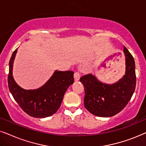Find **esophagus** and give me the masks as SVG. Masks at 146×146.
<instances>
[{"label":"esophagus","instance_id":"esophagus-1","mask_svg":"<svg viewBox=\"0 0 146 146\" xmlns=\"http://www.w3.org/2000/svg\"><path fill=\"white\" fill-rule=\"evenodd\" d=\"M80 73H79V72H75V73H74V78H75V81H79V79H80Z\"/></svg>","mask_w":146,"mask_h":146}]
</instances>
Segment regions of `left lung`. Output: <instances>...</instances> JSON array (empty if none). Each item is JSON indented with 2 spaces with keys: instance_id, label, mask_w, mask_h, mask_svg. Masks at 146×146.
<instances>
[{
  "instance_id": "8db88e82",
  "label": "left lung",
  "mask_w": 146,
  "mask_h": 146,
  "mask_svg": "<svg viewBox=\"0 0 146 146\" xmlns=\"http://www.w3.org/2000/svg\"><path fill=\"white\" fill-rule=\"evenodd\" d=\"M125 74L117 82L110 85L98 80L94 75L81 77L80 81L85 88V108L99 117H111L127 106L133 96L136 85L134 59L125 46Z\"/></svg>"
}]
</instances>
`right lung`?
I'll list each match as a JSON object with an SVG mask.
<instances>
[{
    "instance_id": "add662e5",
    "label": "right lung",
    "mask_w": 146,
    "mask_h": 146,
    "mask_svg": "<svg viewBox=\"0 0 146 146\" xmlns=\"http://www.w3.org/2000/svg\"><path fill=\"white\" fill-rule=\"evenodd\" d=\"M16 49L9 61L8 85L10 92L21 108L33 117L43 118L57 111L68 87L74 82L72 71H55L52 77L41 87L34 90H25L19 87L13 77V65Z\"/></svg>"
}]
</instances>
